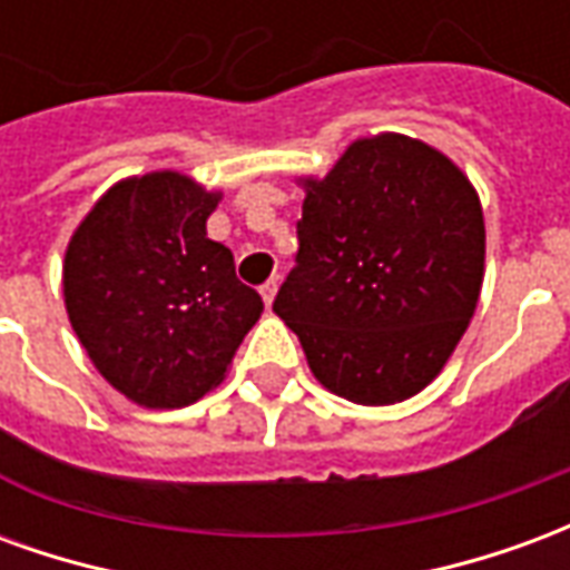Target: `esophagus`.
Returning a JSON list of instances; mask_svg holds the SVG:
<instances>
[{"mask_svg": "<svg viewBox=\"0 0 570 570\" xmlns=\"http://www.w3.org/2000/svg\"><path fill=\"white\" fill-rule=\"evenodd\" d=\"M259 293H262V302H265V305L272 308L274 296H277V277H272V281H265V284L259 286Z\"/></svg>", "mask_w": 570, "mask_h": 570, "instance_id": "obj_1", "label": "esophagus"}]
</instances>
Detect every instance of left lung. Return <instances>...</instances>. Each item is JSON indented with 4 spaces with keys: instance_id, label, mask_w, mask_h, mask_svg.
<instances>
[{
    "instance_id": "obj_1",
    "label": "left lung",
    "mask_w": 570,
    "mask_h": 570,
    "mask_svg": "<svg viewBox=\"0 0 570 570\" xmlns=\"http://www.w3.org/2000/svg\"><path fill=\"white\" fill-rule=\"evenodd\" d=\"M296 268L274 314L314 379L360 406L424 391L473 317L485 272L476 188L433 146L363 137L302 179Z\"/></svg>"
}]
</instances>
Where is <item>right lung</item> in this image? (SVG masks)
Segmentation results:
<instances>
[{"mask_svg": "<svg viewBox=\"0 0 570 570\" xmlns=\"http://www.w3.org/2000/svg\"><path fill=\"white\" fill-rule=\"evenodd\" d=\"M191 176H128L72 232L63 298L81 347L118 394L179 409L223 382L262 298L207 237L219 204Z\"/></svg>", "mask_w": 570, "mask_h": 570, "instance_id": "1", "label": "right lung"}]
</instances>
